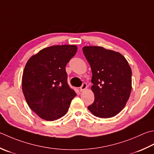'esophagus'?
<instances>
[{
	"label": "esophagus",
	"instance_id": "esophagus-1",
	"mask_svg": "<svg viewBox=\"0 0 154 154\" xmlns=\"http://www.w3.org/2000/svg\"><path fill=\"white\" fill-rule=\"evenodd\" d=\"M87 88V84L85 83H83V85H82V86H81V87H80V91L82 92V91H85V90Z\"/></svg>",
	"mask_w": 154,
	"mask_h": 154
}]
</instances>
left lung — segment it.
<instances>
[{"instance_id":"left-lung-1","label":"left lung","mask_w":154,"mask_h":154,"mask_svg":"<svg viewBox=\"0 0 154 154\" xmlns=\"http://www.w3.org/2000/svg\"><path fill=\"white\" fill-rule=\"evenodd\" d=\"M83 51L92 71L95 100L88 109L101 118L116 116L125 106L131 91V69L121 53L102 47L85 46Z\"/></svg>"}]
</instances>
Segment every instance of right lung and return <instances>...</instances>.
I'll list each match as a JSON object with an SVG mask.
<instances>
[{"mask_svg":"<svg viewBox=\"0 0 154 154\" xmlns=\"http://www.w3.org/2000/svg\"><path fill=\"white\" fill-rule=\"evenodd\" d=\"M75 45L44 48L26 62L22 89L29 107L39 117L54 121L67 113L76 93L67 84L65 67L77 53Z\"/></svg>","mask_w":154,"mask_h":154,"instance_id":"obj_1","label":"right lung"}]
</instances>
